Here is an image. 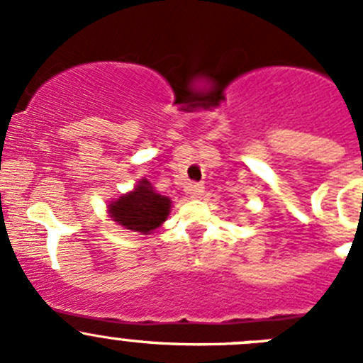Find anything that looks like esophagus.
I'll list each match as a JSON object with an SVG mask.
<instances>
[{"mask_svg": "<svg viewBox=\"0 0 363 363\" xmlns=\"http://www.w3.org/2000/svg\"><path fill=\"white\" fill-rule=\"evenodd\" d=\"M186 191H188V195L191 196V199H200V196L203 195V186L202 184H189Z\"/></svg>", "mask_w": 363, "mask_h": 363, "instance_id": "1", "label": "esophagus"}]
</instances>
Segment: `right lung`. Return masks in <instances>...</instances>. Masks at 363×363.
<instances>
[{
	"instance_id": "add662e5",
	"label": "right lung",
	"mask_w": 363,
	"mask_h": 363,
	"mask_svg": "<svg viewBox=\"0 0 363 363\" xmlns=\"http://www.w3.org/2000/svg\"><path fill=\"white\" fill-rule=\"evenodd\" d=\"M172 211V200L152 188L147 179L137 181L131 191L123 193L107 205L112 221L130 232L149 235L167 221Z\"/></svg>"
}]
</instances>
